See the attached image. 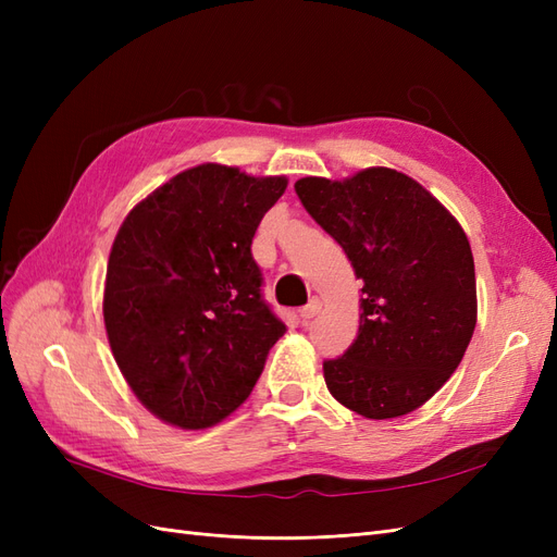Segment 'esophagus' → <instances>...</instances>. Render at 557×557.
Wrapping results in <instances>:
<instances>
[{
  "instance_id": "1",
  "label": "esophagus",
  "mask_w": 557,
  "mask_h": 557,
  "mask_svg": "<svg viewBox=\"0 0 557 557\" xmlns=\"http://www.w3.org/2000/svg\"><path fill=\"white\" fill-rule=\"evenodd\" d=\"M320 309H323V301H320L318 297H313L309 305L299 311V315H301V320H311L313 315H318L320 313Z\"/></svg>"
}]
</instances>
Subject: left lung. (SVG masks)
<instances>
[{"mask_svg":"<svg viewBox=\"0 0 557 557\" xmlns=\"http://www.w3.org/2000/svg\"><path fill=\"white\" fill-rule=\"evenodd\" d=\"M295 193L362 278L358 339L323 362L327 391L372 420L423 407L458 369L476 327L465 230L423 185L387 166L344 181L307 176Z\"/></svg>","mask_w":557,"mask_h":557,"instance_id":"1","label":"left lung"}]
</instances>
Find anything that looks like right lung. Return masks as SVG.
Returning <instances> with one entry per match:
<instances>
[{"label":"right lung","instance_id":"add662e5","mask_svg":"<svg viewBox=\"0 0 557 557\" xmlns=\"http://www.w3.org/2000/svg\"><path fill=\"white\" fill-rule=\"evenodd\" d=\"M285 188V176L207 162L160 185L117 230L107 336L132 393L164 423H221L246 401L283 336L250 244Z\"/></svg>","mask_w":557,"mask_h":557}]
</instances>
